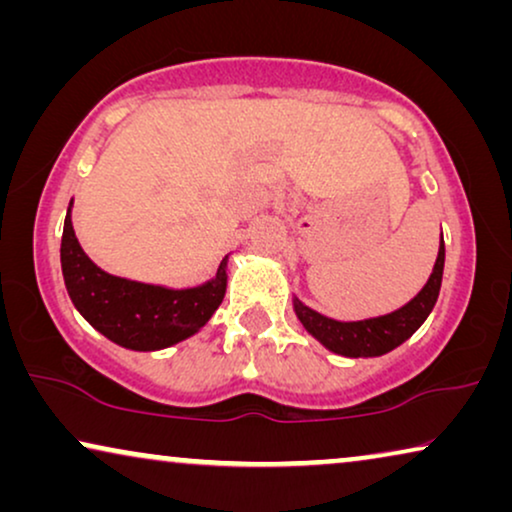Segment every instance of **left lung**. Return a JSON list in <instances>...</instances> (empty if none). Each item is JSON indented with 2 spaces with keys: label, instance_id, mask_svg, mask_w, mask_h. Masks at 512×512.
I'll return each mask as SVG.
<instances>
[{
  "label": "left lung",
  "instance_id": "left-lung-1",
  "mask_svg": "<svg viewBox=\"0 0 512 512\" xmlns=\"http://www.w3.org/2000/svg\"><path fill=\"white\" fill-rule=\"evenodd\" d=\"M443 268H445V242L440 235L438 258L433 265V272L424 289L403 305L401 310L384 314V317H373L363 321H335L328 319L324 314L310 310V307L293 298V310L305 331L314 335L321 345L340 356H349V359H368V356H382L403 345L419 326L429 317L433 305H436L440 282H443Z\"/></svg>",
  "mask_w": 512,
  "mask_h": 512
}]
</instances>
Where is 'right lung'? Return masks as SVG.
I'll return each mask as SVG.
<instances>
[{"label": "right lung", "mask_w": 512, "mask_h": 512, "mask_svg": "<svg viewBox=\"0 0 512 512\" xmlns=\"http://www.w3.org/2000/svg\"><path fill=\"white\" fill-rule=\"evenodd\" d=\"M72 202L62 230L60 263L69 298L104 338L135 352H156L191 338L212 319L226 296L223 258L216 277L195 289H165L114 277L86 256L72 226Z\"/></svg>", "instance_id": "right-lung-1"}]
</instances>
